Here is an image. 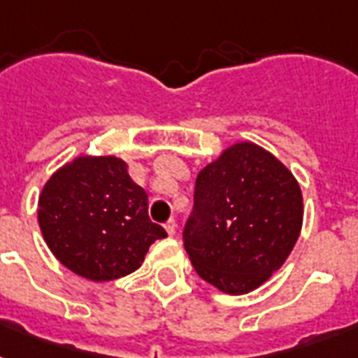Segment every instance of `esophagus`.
Wrapping results in <instances>:
<instances>
[{
    "label": "esophagus",
    "instance_id": "1",
    "mask_svg": "<svg viewBox=\"0 0 358 358\" xmlns=\"http://www.w3.org/2000/svg\"><path fill=\"white\" fill-rule=\"evenodd\" d=\"M165 230H167L169 236H174V232H176V221H174V219H169L167 223H165Z\"/></svg>",
    "mask_w": 358,
    "mask_h": 358
}]
</instances>
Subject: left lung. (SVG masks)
Listing matches in <instances>:
<instances>
[{
  "label": "left lung",
  "mask_w": 358,
  "mask_h": 358,
  "mask_svg": "<svg viewBox=\"0 0 358 358\" xmlns=\"http://www.w3.org/2000/svg\"><path fill=\"white\" fill-rule=\"evenodd\" d=\"M303 213L292 171L260 145L239 141L196 176L184 247L208 284L229 295L249 294L282 267Z\"/></svg>",
  "instance_id": "8db88e82"
}]
</instances>
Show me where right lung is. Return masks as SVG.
Instances as JSON below:
<instances>
[{
	"mask_svg": "<svg viewBox=\"0 0 358 358\" xmlns=\"http://www.w3.org/2000/svg\"><path fill=\"white\" fill-rule=\"evenodd\" d=\"M38 227L64 267L92 282L139 269L150 245L167 238L148 217V196L117 156L83 154L48 178L38 195Z\"/></svg>",
	"mask_w": 358,
	"mask_h": 358,
	"instance_id": "obj_1",
	"label": "right lung"
}]
</instances>
